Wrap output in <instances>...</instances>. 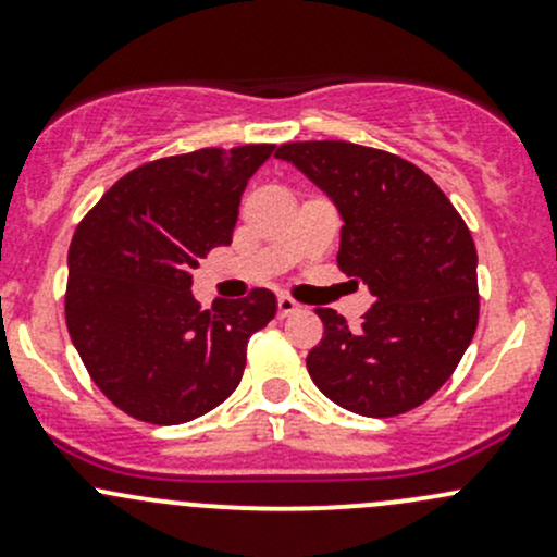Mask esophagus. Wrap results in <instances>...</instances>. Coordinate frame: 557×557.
Listing matches in <instances>:
<instances>
[{"instance_id": "obj_1", "label": "esophagus", "mask_w": 557, "mask_h": 557, "mask_svg": "<svg viewBox=\"0 0 557 557\" xmlns=\"http://www.w3.org/2000/svg\"><path fill=\"white\" fill-rule=\"evenodd\" d=\"M299 310H301L299 301L290 299V296H280V299H277V312H280V318H288V314H294V312H299Z\"/></svg>"}]
</instances>
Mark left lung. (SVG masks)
I'll return each mask as SVG.
<instances>
[{
	"label": "left lung",
	"instance_id": "left-lung-1",
	"mask_svg": "<svg viewBox=\"0 0 557 557\" xmlns=\"http://www.w3.org/2000/svg\"><path fill=\"white\" fill-rule=\"evenodd\" d=\"M339 210L342 272L369 285L361 331L318 310L323 339L307 372L323 396L363 418H396L450 380L480 320L476 247L440 185L401 156L342 139L285 143Z\"/></svg>",
	"mask_w": 557,
	"mask_h": 557
}]
</instances>
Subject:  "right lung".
I'll use <instances>...</instances> for the list:
<instances>
[{
  "label": "right lung",
  "instance_id": "right-lung-1",
  "mask_svg": "<svg viewBox=\"0 0 557 557\" xmlns=\"http://www.w3.org/2000/svg\"><path fill=\"white\" fill-rule=\"evenodd\" d=\"M274 145L201 148L123 174L77 223L64 314L99 391L128 418L177 425L237 391L247 339L277 312L274 294L201 310L194 269L232 245L239 199Z\"/></svg>",
  "mask_w": 557,
  "mask_h": 557
}]
</instances>
